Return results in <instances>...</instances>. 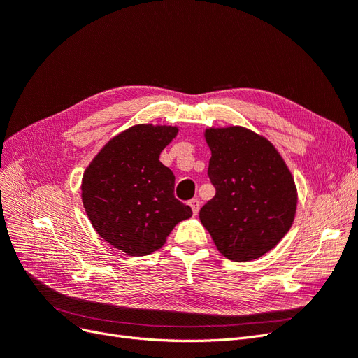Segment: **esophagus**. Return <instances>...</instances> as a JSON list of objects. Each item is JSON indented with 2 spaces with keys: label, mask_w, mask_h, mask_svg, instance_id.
<instances>
[{
  "label": "esophagus",
  "mask_w": 358,
  "mask_h": 358,
  "mask_svg": "<svg viewBox=\"0 0 358 358\" xmlns=\"http://www.w3.org/2000/svg\"><path fill=\"white\" fill-rule=\"evenodd\" d=\"M189 206H191V209H192V213L197 215L199 210H200V200H199V199L189 200Z\"/></svg>",
  "instance_id": "obj_1"
}]
</instances>
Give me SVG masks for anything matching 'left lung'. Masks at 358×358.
I'll use <instances>...</instances> for the list:
<instances>
[{"label": "left lung", "instance_id": "obj_1", "mask_svg": "<svg viewBox=\"0 0 358 358\" xmlns=\"http://www.w3.org/2000/svg\"><path fill=\"white\" fill-rule=\"evenodd\" d=\"M206 142L215 197L200 209L201 224L225 258L264 255L294 220L297 194L289 170L268 140L246 128H210Z\"/></svg>", "mask_w": 358, "mask_h": 358}]
</instances>
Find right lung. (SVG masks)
Segmentation results:
<instances>
[{"label":"right lung","instance_id":"right-lung-1","mask_svg":"<svg viewBox=\"0 0 358 358\" xmlns=\"http://www.w3.org/2000/svg\"><path fill=\"white\" fill-rule=\"evenodd\" d=\"M178 128L136 125L117 134L85 170L82 200L106 242L128 255L164 245L191 208L175 197V175L159 161Z\"/></svg>","mask_w":358,"mask_h":358}]
</instances>
